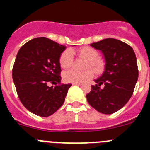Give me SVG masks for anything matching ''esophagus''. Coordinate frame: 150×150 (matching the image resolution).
Instances as JSON below:
<instances>
[{
    "instance_id": "esophagus-1",
    "label": "esophagus",
    "mask_w": 150,
    "mask_h": 150,
    "mask_svg": "<svg viewBox=\"0 0 150 150\" xmlns=\"http://www.w3.org/2000/svg\"><path fill=\"white\" fill-rule=\"evenodd\" d=\"M73 84H74V85H78V86H81L83 83H73Z\"/></svg>"
}]
</instances>
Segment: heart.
Returning <instances> with one entry per match:
<instances>
[{
    "label": "heart",
    "mask_w": 150,
    "mask_h": 150,
    "mask_svg": "<svg viewBox=\"0 0 150 150\" xmlns=\"http://www.w3.org/2000/svg\"><path fill=\"white\" fill-rule=\"evenodd\" d=\"M76 53L80 58L88 61L86 68H91L96 74H100L105 68V61L98 56V52L90 46H83L77 50ZM74 60V55L71 50H66L61 54L59 64L63 69L71 67ZM94 72L91 70H86L83 72L68 71L64 73L63 79L67 83H83L93 77Z\"/></svg>",
    "instance_id": "1"
}]
</instances>
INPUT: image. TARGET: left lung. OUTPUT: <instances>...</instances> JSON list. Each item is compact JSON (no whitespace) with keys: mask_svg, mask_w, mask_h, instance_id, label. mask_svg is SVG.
Listing matches in <instances>:
<instances>
[{"mask_svg":"<svg viewBox=\"0 0 150 150\" xmlns=\"http://www.w3.org/2000/svg\"><path fill=\"white\" fill-rule=\"evenodd\" d=\"M90 46L101 51L105 69L86 95L88 104L98 112L112 114L131 98L138 79L137 59L133 49L119 40L107 38ZM101 84L104 85L100 88Z\"/></svg>","mask_w":150,"mask_h":150,"instance_id":"8db88e82","label":"left lung"}]
</instances>
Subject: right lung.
Masks as SVG:
<instances>
[{
	"label": "right lung",
	"instance_id": "obj_1",
	"mask_svg": "<svg viewBox=\"0 0 150 150\" xmlns=\"http://www.w3.org/2000/svg\"><path fill=\"white\" fill-rule=\"evenodd\" d=\"M65 48L48 38H37L24 44L17 53L13 79L18 98L38 116L47 117L56 112L72 86H48L49 83H61L59 58Z\"/></svg>",
	"mask_w": 150,
	"mask_h": 150
}]
</instances>
